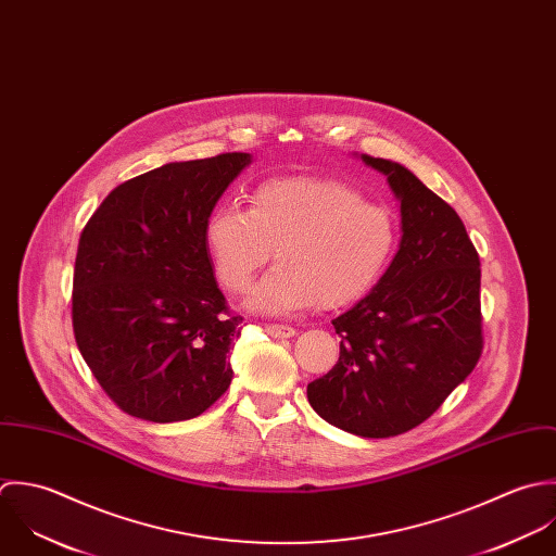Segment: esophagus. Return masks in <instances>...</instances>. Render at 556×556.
Masks as SVG:
<instances>
[{"mask_svg": "<svg viewBox=\"0 0 556 556\" xmlns=\"http://www.w3.org/2000/svg\"><path fill=\"white\" fill-rule=\"evenodd\" d=\"M266 333L270 337H277V339H290V337L296 334V331L288 325H266Z\"/></svg>", "mask_w": 556, "mask_h": 556, "instance_id": "1", "label": "esophagus"}]
</instances>
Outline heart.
Segmentation results:
<instances>
[{
  "label": "heart",
  "instance_id": "1",
  "mask_svg": "<svg viewBox=\"0 0 556 556\" xmlns=\"http://www.w3.org/2000/svg\"><path fill=\"white\" fill-rule=\"evenodd\" d=\"M202 236L217 279L236 294L275 253L279 264L253 288L249 307L286 316L318 303L339 309L365 299L384 277L400 231L389 206L365 202L348 182L277 176L251 191L249 208L215 206Z\"/></svg>",
  "mask_w": 556,
  "mask_h": 556
}]
</instances>
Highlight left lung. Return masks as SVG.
Returning <instances> with one entry per match:
<instances>
[{"label": "left lung", "mask_w": 556, "mask_h": 556, "mask_svg": "<svg viewBox=\"0 0 556 556\" xmlns=\"http://www.w3.org/2000/svg\"><path fill=\"white\" fill-rule=\"evenodd\" d=\"M358 159L387 176L402 238L380 283L334 318L339 361L307 384V400L343 432L389 439L434 415L477 365L481 268L457 213L408 167Z\"/></svg>", "instance_id": "1"}]
</instances>
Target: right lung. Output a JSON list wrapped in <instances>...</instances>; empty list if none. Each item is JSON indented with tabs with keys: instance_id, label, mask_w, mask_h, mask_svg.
<instances>
[{
	"instance_id": "add662e5",
	"label": "right lung",
	"mask_w": 556,
	"mask_h": 556,
	"mask_svg": "<svg viewBox=\"0 0 556 556\" xmlns=\"http://www.w3.org/2000/svg\"><path fill=\"white\" fill-rule=\"evenodd\" d=\"M251 161L231 152L146 172L115 187L81 231L75 339L105 393L137 419H193L231 382L242 318L227 314L202 231Z\"/></svg>"
}]
</instances>
